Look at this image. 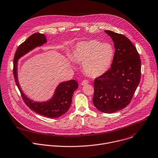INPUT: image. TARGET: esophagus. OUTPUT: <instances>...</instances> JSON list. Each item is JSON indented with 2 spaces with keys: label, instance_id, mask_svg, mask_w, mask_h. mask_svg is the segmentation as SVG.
<instances>
[{
  "label": "esophagus",
  "instance_id": "esophagus-1",
  "mask_svg": "<svg viewBox=\"0 0 158 158\" xmlns=\"http://www.w3.org/2000/svg\"><path fill=\"white\" fill-rule=\"evenodd\" d=\"M89 83V81L87 80H84L83 81H82L81 82V85H85L86 84H87Z\"/></svg>",
  "mask_w": 158,
  "mask_h": 158
}]
</instances>
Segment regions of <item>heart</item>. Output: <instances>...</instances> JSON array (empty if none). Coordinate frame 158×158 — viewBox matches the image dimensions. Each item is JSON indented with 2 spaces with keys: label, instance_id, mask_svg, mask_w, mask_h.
<instances>
[{
  "label": "heart",
  "instance_id": "obj_1",
  "mask_svg": "<svg viewBox=\"0 0 158 158\" xmlns=\"http://www.w3.org/2000/svg\"><path fill=\"white\" fill-rule=\"evenodd\" d=\"M114 55L110 44L91 40L78 43L71 57L74 61L82 63V70L87 76L95 78L108 71Z\"/></svg>",
  "mask_w": 158,
  "mask_h": 158
}]
</instances>
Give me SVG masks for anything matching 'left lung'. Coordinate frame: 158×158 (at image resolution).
Segmentation results:
<instances>
[{"instance_id":"left-lung-1","label":"left lung","mask_w":158,"mask_h":158,"mask_svg":"<svg viewBox=\"0 0 158 158\" xmlns=\"http://www.w3.org/2000/svg\"><path fill=\"white\" fill-rule=\"evenodd\" d=\"M115 48L111 68L94 82L93 103L100 112L112 114L130 103L141 78V60L136 47L125 36L105 30Z\"/></svg>"}]
</instances>
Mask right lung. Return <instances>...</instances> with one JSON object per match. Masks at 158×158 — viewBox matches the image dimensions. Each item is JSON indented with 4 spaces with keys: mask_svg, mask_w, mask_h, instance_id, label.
Instances as JSON below:
<instances>
[{
    "mask_svg": "<svg viewBox=\"0 0 158 158\" xmlns=\"http://www.w3.org/2000/svg\"><path fill=\"white\" fill-rule=\"evenodd\" d=\"M44 34L36 33L29 36L17 48L14 59V76L15 83L21 93L22 97L27 106L35 113L48 118H58L66 114L72 103L73 93L78 87L77 82L73 79L60 83L56 87L52 98L46 102H33L22 92L17 77V64L20 58L37 46L46 43Z\"/></svg>",
    "mask_w": 158,
    "mask_h": 158,
    "instance_id": "obj_1",
    "label": "right lung"
}]
</instances>
